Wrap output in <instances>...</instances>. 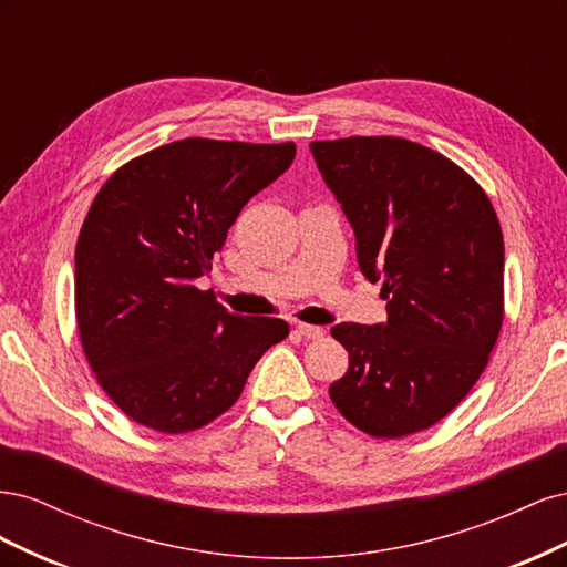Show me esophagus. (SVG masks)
Here are the masks:
<instances>
[{
	"mask_svg": "<svg viewBox=\"0 0 567 567\" xmlns=\"http://www.w3.org/2000/svg\"><path fill=\"white\" fill-rule=\"evenodd\" d=\"M296 331L305 338H321L323 336V326H312V323H298Z\"/></svg>",
	"mask_w": 567,
	"mask_h": 567,
	"instance_id": "34e87169",
	"label": "esophagus"
}]
</instances>
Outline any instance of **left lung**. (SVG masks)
Here are the masks:
<instances>
[{"label": "left lung", "instance_id": "left-lung-1", "mask_svg": "<svg viewBox=\"0 0 567 567\" xmlns=\"http://www.w3.org/2000/svg\"><path fill=\"white\" fill-rule=\"evenodd\" d=\"M319 173L354 231L388 321L338 323L350 354L331 383L338 411L373 437L435 425L466 398L504 319V236L483 188L400 136L312 142Z\"/></svg>", "mask_w": 567, "mask_h": 567}]
</instances>
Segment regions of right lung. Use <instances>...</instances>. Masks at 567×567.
Here are the masks:
<instances>
[{"label": "right lung", "instance_id": "obj_1", "mask_svg": "<svg viewBox=\"0 0 567 567\" xmlns=\"http://www.w3.org/2000/svg\"><path fill=\"white\" fill-rule=\"evenodd\" d=\"M296 144L179 140L101 186L75 248V317L99 385L158 433L208 425L288 336L274 317H238L196 281L244 205L281 177Z\"/></svg>", "mask_w": 567, "mask_h": 567}]
</instances>
